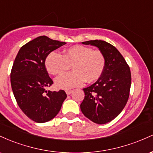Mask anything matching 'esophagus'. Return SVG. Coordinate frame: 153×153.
Here are the masks:
<instances>
[{"instance_id": "1", "label": "esophagus", "mask_w": 153, "mask_h": 153, "mask_svg": "<svg viewBox=\"0 0 153 153\" xmlns=\"http://www.w3.org/2000/svg\"><path fill=\"white\" fill-rule=\"evenodd\" d=\"M72 91H71V90H67V91H65V92H66V94H67V95H70V94H71Z\"/></svg>"}]
</instances>
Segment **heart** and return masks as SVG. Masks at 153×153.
I'll list each match as a JSON object with an SVG mask.
<instances>
[{"instance_id":"b5f03b06","label":"heart","mask_w":153,"mask_h":153,"mask_svg":"<svg viewBox=\"0 0 153 153\" xmlns=\"http://www.w3.org/2000/svg\"><path fill=\"white\" fill-rule=\"evenodd\" d=\"M72 65L73 72L56 78L55 86L60 89H70L80 86L84 81L92 82L102 75L106 65V57L99 50L82 45H74L60 54L51 52L45 59V67L49 73L60 75Z\"/></svg>"}]
</instances>
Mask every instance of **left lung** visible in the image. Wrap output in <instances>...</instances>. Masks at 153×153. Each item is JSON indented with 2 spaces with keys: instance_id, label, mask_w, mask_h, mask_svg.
I'll list each match as a JSON object with an SVG mask.
<instances>
[{
  "instance_id": "8db88e82",
  "label": "left lung",
  "mask_w": 153,
  "mask_h": 153,
  "mask_svg": "<svg viewBox=\"0 0 153 153\" xmlns=\"http://www.w3.org/2000/svg\"><path fill=\"white\" fill-rule=\"evenodd\" d=\"M82 43L97 47L106 57V65L97 81L83 88L85 98L80 109L93 122L106 124L115 119L127 104L131 87L130 69L120 52L111 44L97 39Z\"/></svg>"
}]
</instances>
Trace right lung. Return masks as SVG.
I'll use <instances>...</instances> for the list:
<instances>
[{
	"instance_id": "add662e5",
	"label": "right lung",
	"mask_w": 153,
	"mask_h": 153,
	"mask_svg": "<svg viewBox=\"0 0 153 153\" xmlns=\"http://www.w3.org/2000/svg\"><path fill=\"white\" fill-rule=\"evenodd\" d=\"M65 44L40 36L21 47L15 58L10 73L12 91L22 111L35 122L55 117L67 98L63 90L46 91L53 81L45 67L47 55Z\"/></svg>"
}]
</instances>
